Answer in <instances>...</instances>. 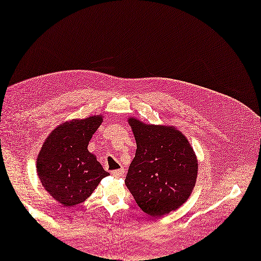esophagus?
Listing matches in <instances>:
<instances>
[{
  "label": "esophagus",
  "instance_id": "obj_1",
  "mask_svg": "<svg viewBox=\"0 0 261 261\" xmlns=\"http://www.w3.org/2000/svg\"><path fill=\"white\" fill-rule=\"evenodd\" d=\"M123 174H124V170H123L122 168L113 171V175H115V176H121V175H123Z\"/></svg>",
  "mask_w": 261,
  "mask_h": 261
}]
</instances>
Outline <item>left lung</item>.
I'll return each instance as SVG.
<instances>
[{
	"instance_id": "left-lung-1",
	"label": "left lung",
	"mask_w": 261,
	"mask_h": 261,
	"mask_svg": "<svg viewBox=\"0 0 261 261\" xmlns=\"http://www.w3.org/2000/svg\"><path fill=\"white\" fill-rule=\"evenodd\" d=\"M137 143L125 185L147 215L164 216L177 209L195 185L197 160L185 136L172 126L146 125L129 119Z\"/></svg>"
}]
</instances>
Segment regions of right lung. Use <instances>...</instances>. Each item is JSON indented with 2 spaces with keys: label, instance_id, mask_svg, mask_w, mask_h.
<instances>
[{
  "label": "right lung",
  "instance_id": "obj_1",
  "mask_svg": "<svg viewBox=\"0 0 261 261\" xmlns=\"http://www.w3.org/2000/svg\"><path fill=\"white\" fill-rule=\"evenodd\" d=\"M102 116L72 120L48 136L37 158V172L44 189L65 207L88 198L102 178L109 175L88 152Z\"/></svg>",
  "mask_w": 261,
  "mask_h": 261
}]
</instances>
